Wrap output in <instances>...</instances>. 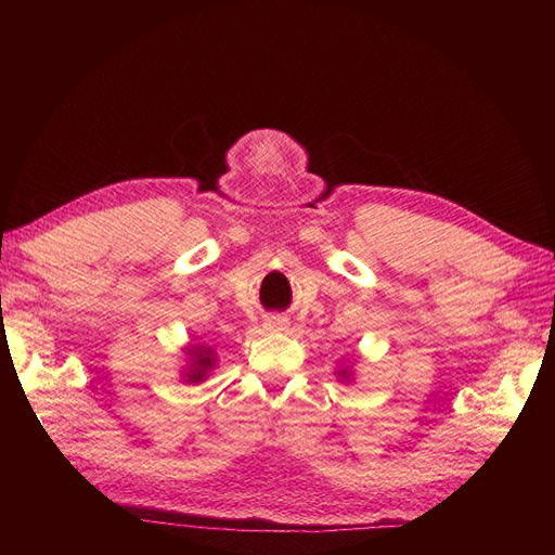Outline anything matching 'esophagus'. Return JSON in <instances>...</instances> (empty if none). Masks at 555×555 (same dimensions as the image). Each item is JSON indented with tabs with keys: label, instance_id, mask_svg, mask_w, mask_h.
I'll list each match as a JSON object with an SVG mask.
<instances>
[{
	"label": "esophagus",
	"instance_id": "34e87169",
	"mask_svg": "<svg viewBox=\"0 0 555 555\" xmlns=\"http://www.w3.org/2000/svg\"><path fill=\"white\" fill-rule=\"evenodd\" d=\"M263 326H266V331H284V328H287V317H280V314L266 317Z\"/></svg>",
	"mask_w": 555,
	"mask_h": 555
}]
</instances>
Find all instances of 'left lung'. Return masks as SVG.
<instances>
[{"label":"left lung","mask_w":555,"mask_h":555,"mask_svg":"<svg viewBox=\"0 0 555 555\" xmlns=\"http://www.w3.org/2000/svg\"><path fill=\"white\" fill-rule=\"evenodd\" d=\"M338 375L345 377V379H349V371H347V367H345V371H338Z\"/></svg>","instance_id":"obj_1"}]
</instances>
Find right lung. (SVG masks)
<instances>
[{
	"instance_id": "add662e5",
	"label": "right lung",
	"mask_w": 555,
	"mask_h": 555,
	"mask_svg": "<svg viewBox=\"0 0 555 555\" xmlns=\"http://www.w3.org/2000/svg\"><path fill=\"white\" fill-rule=\"evenodd\" d=\"M184 354H188L190 363H188V367H184L182 379L188 384L204 382L215 367V351L206 345H192L184 349Z\"/></svg>"
}]
</instances>
